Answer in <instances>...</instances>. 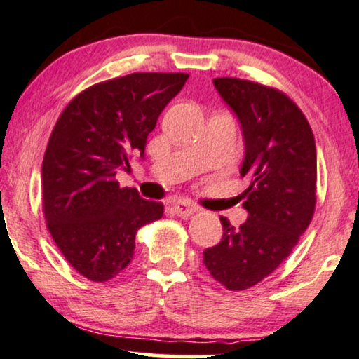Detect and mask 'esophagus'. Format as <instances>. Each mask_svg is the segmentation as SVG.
<instances>
[{"label":"esophagus","instance_id":"esophagus-1","mask_svg":"<svg viewBox=\"0 0 359 359\" xmlns=\"http://www.w3.org/2000/svg\"><path fill=\"white\" fill-rule=\"evenodd\" d=\"M172 210L179 215V217H190V215L195 213L198 210V207H195L192 203H187V202H177L172 205Z\"/></svg>","mask_w":359,"mask_h":359}]
</instances>
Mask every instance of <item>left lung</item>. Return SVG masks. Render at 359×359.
Returning a JSON list of instances; mask_svg holds the SVG:
<instances>
[{"instance_id": "left-lung-1", "label": "left lung", "mask_w": 359, "mask_h": 359, "mask_svg": "<svg viewBox=\"0 0 359 359\" xmlns=\"http://www.w3.org/2000/svg\"><path fill=\"white\" fill-rule=\"evenodd\" d=\"M213 85L240 121V174L251 184L243 194L246 222L235 228L219 217L222 241L203 251V264L228 290H245L290 255L310 224L317 151L309 121L287 95L231 76L213 79Z\"/></svg>"}]
</instances>
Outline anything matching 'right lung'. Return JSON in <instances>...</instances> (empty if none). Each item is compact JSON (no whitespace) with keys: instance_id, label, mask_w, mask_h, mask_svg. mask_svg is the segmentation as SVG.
<instances>
[{"instance_id":"right-lung-1","label":"right lung","mask_w":359,"mask_h":359,"mask_svg":"<svg viewBox=\"0 0 359 359\" xmlns=\"http://www.w3.org/2000/svg\"><path fill=\"white\" fill-rule=\"evenodd\" d=\"M187 74L140 72L83 90L62 111L42 161L44 217L70 266L93 283L118 276L135 256L137 229L164 205L119 187L114 175L144 157L147 135Z\"/></svg>"}]
</instances>
